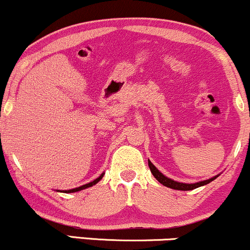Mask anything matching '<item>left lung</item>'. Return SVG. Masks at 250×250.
I'll use <instances>...</instances> for the list:
<instances>
[{
	"instance_id": "1",
	"label": "left lung",
	"mask_w": 250,
	"mask_h": 250,
	"mask_svg": "<svg viewBox=\"0 0 250 250\" xmlns=\"http://www.w3.org/2000/svg\"><path fill=\"white\" fill-rule=\"evenodd\" d=\"M148 166H149V168H150L151 174L154 175L155 179L159 181L161 185L166 186V187H168V188L176 189V190H193V189L199 188V187H201V186L208 185L209 182H211V181H214L217 177V176H215V177H211V179H209V180L201 181V182L191 183V185H189V183H180V182H176V181L168 179L167 176H165L162 173H160L159 169L155 167V166L150 161H148Z\"/></svg>"
}]
</instances>
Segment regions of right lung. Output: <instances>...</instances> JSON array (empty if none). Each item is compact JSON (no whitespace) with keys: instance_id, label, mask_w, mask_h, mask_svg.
<instances>
[{"instance_id":"add662e5","label":"right lung","mask_w":250,"mask_h":250,"mask_svg":"<svg viewBox=\"0 0 250 250\" xmlns=\"http://www.w3.org/2000/svg\"><path fill=\"white\" fill-rule=\"evenodd\" d=\"M102 177H103V174L100 175V176L97 177L96 180H94L93 182H89V183H87V185H83V186H81V187H79V188H74V189H69V190H63V191H64V193H75V191H79V190H82V189L89 188V187H91V186L96 185V183L99 182V181L101 180Z\"/></svg>"}]
</instances>
